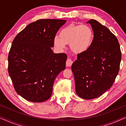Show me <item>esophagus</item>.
<instances>
[{
	"instance_id": "obj_1",
	"label": "esophagus",
	"mask_w": 126,
	"mask_h": 126,
	"mask_svg": "<svg viewBox=\"0 0 126 126\" xmlns=\"http://www.w3.org/2000/svg\"><path fill=\"white\" fill-rule=\"evenodd\" d=\"M72 63H73V62H72V60L71 59H70V58H68V59H67V60L66 63H65V65H66V66L67 67H71V66Z\"/></svg>"
}]
</instances>
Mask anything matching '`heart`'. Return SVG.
I'll return each mask as SVG.
<instances>
[{
  "mask_svg": "<svg viewBox=\"0 0 126 126\" xmlns=\"http://www.w3.org/2000/svg\"><path fill=\"white\" fill-rule=\"evenodd\" d=\"M94 37V32L89 26L71 24L61 30L59 36H55L54 43L59 49L64 48L65 45H70L74 52L81 54L90 48Z\"/></svg>",
  "mask_w": 126,
  "mask_h": 126,
  "instance_id": "1",
  "label": "heart"
}]
</instances>
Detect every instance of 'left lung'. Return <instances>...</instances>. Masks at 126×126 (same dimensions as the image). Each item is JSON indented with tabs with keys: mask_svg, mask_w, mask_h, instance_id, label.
<instances>
[{
	"mask_svg": "<svg viewBox=\"0 0 126 126\" xmlns=\"http://www.w3.org/2000/svg\"><path fill=\"white\" fill-rule=\"evenodd\" d=\"M93 42L86 52L78 54L72 65L77 95L84 99L100 96L112 87L118 75L121 51L116 37L98 21L91 19Z\"/></svg>",
	"mask_w": 126,
	"mask_h": 126,
	"instance_id": "8db88e82",
	"label": "left lung"
}]
</instances>
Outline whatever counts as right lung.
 Here are the masks:
<instances>
[{"instance_id":"right-lung-1","label":"right lung","mask_w":126,"mask_h":126,"mask_svg":"<svg viewBox=\"0 0 126 126\" xmlns=\"http://www.w3.org/2000/svg\"><path fill=\"white\" fill-rule=\"evenodd\" d=\"M40 19L20 32L8 54V73L15 91L26 100L43 102L50 98L54 80L65 68L67 55L55 54L54 38L65 23Z\"/></svg>"}]
</instances>
